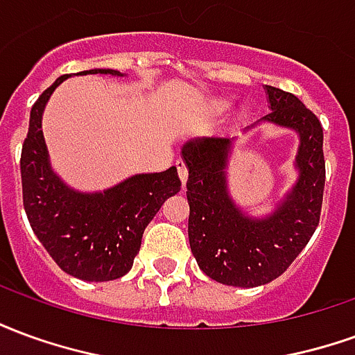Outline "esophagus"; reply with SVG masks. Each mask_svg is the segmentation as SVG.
<instances>
[{
	"instance_id": "obj_1",
	"label": "esophagus",
	"mask_w": 355,
	"mask_h": 355,
	"mask_svg": "<svg viewBox=\"0 0 355 355\" xmlns=\"http://www.w3.org/2000/svg\"><path fill=\"white\" fill-rule=\"evenodd\" d=\"M177 171H178V177L182 180V184H186V180H188V165H186L182 159H178L177 162Z\"/></svg>"
}]
</instances>
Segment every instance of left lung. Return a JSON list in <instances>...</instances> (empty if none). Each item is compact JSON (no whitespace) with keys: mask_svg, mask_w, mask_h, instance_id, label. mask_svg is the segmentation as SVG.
<instances>
[{"mask_svg":"<svg viewBox=\"0 0 355 355\" xmlns=\"http://www.w3.org/2000/svg\"><path fill=\"white\" fill-rule=\"evenodd\" d=\"M266 93L272 110L262 119L300 135V177L272 216L251 220L228 198L224 169L230 140L211 137L182 146L192 253L211 279L234 287H259L279 277L320 224L325 186L323 127L295 94L270 85Z\"/></svg>","mask_w":355,"mask_h":355,"instance_id":"1","label":"left lung"}]
</instances>
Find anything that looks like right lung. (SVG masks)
I'll list each match as a JSON object with an SVG mask.
<instances>
[{"instance_id":"add662e5","label":"right lung","mask_w":355,"mask_h":355,"mask_svg":"<svg viewBox=\"0 0 355 355\" xmlns=\"http://www.w3.org/2000/svg\"><path fill=\"white\" fill-rule=\"evenodd\" d=\"M81 73L119 76L117 70ZM66 78L45 89L30 112L20 154L22 203L32 230L60 270L85 282H110L131 270L144 228L182 184L177 167L127 178L104 193H78L62 184L49 167L42 112Z\"/></svg>"}]
</instances>
